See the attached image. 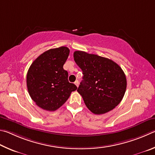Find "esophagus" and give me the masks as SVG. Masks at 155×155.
I'll use <instances>...</instances> for the list:
<instances>
[{
	"label": "esophagus",
	"mask_w": 155,
	"mask_h": 155,
	"mask_svg": "<svg viewBox=\"0 0 155 155\" xmlns=\"http://www.w3.org/2000/svg\"><path fill=\"white\" fill-rule=\"evenodd\" d=\"M74 84L76 85V86H77V87H78V86H79V84H80V83H79V81L76 80L75 82H74Z\"/></svg>",
	"instance_id": "obj_1"
}]
</instances>
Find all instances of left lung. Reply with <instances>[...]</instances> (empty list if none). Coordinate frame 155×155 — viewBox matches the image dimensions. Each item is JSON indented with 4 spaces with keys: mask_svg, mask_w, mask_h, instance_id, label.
I'll list each match as a JSON object with an SVG mask.
<instances>
[{
    "mask_svg": "<svg viewBox=\"0 0 155 155\" xmlns=\"http://www.w3.org/2000/svg\"><path fill=\"white\" fill-rule=\"evenodd\" d=\"M73 58L84 74L77 91L88 110L94 114H103L117 106L127 88L121 67L109 58L82 51H75Z\"/></svg>",
    "mask_w": 155,
    "mask_h": 155,
    "instance_id": "obj_1",
    "label": "left lung"
}]
</instances>
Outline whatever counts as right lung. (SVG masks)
Returning a JSON list of instances; mask_svg holds the SVG:
<instances>
[{
  "instance_id": "add662e5",
  "label": "right lung",
  "mask_w": 155,
  "mask_h": 155,
  "mask_svg": "<svg viewBox=\"0 0 155 155\" xmlns=\"http://www.w3.org/2000/svg\"><path fill=\"white\" fill-rule=\"evenodd\" d=\"M69 54V49L64 46L50 49L38 56L28 69L26 75L28 93L37 105L43 110H58L71 92L77 90V86L68 81V72L63 69Z\"/></svg>"
}]
</instances>
